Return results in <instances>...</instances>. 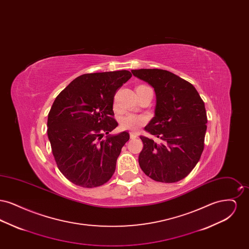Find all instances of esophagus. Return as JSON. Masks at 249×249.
Returning <instances> with one entry per match:
<instances>
[{
  "mask_svg": "<svg viewBox=\"0 0 249 249\" xmlns=\"http://www.w3.org/2000/svg\"><path fill=\"white\" fill-rule=\"evenodd\" d=\"M130 139H135L137 137V134L134 132H130Z\"/></svg>",
  "mask_w": 249,
  "mask_h": 249,
  "instance_id": "1",
  "label": "esophagus"
}]
</instances>
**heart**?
Segmentation results:
<instances>
[{"label":"heart","instance_id":"heart-1","mask_svg":"<svg viewBox=\"0 0 249 249\" xmlns=\"http://www.w3.org/2000/svg\"><path fill=\"white\" fill-rule=\"evenodd\" d=\"M146 122V119L142 116L129 114L120 119V128L122 130L137 131Z\"/></svg>","mask_w":249,"mask_h":249}]
</instances>
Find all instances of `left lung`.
Here are the masks:
<instances>
[{
    "label": "left lung",
    "mask_w": 249,
    "mask_h": 249,
    "mask_svg": "<svg viewBox=\"0 0 249 249\" xmlns=\"http://www.w3.org/2000/svg\"><path fill=\"white\" fill-rule=\"evenodd\" d=\"M154 89V118L144 130L161 140L140 136L142 172L155 181L175 183L186 178L200 160L207 117L204 103L193 85L161 69L131 70Z\"/></svg>",
    "instance_id": "1"
}]
</instances>
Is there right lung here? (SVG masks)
Wrapping results in <instances>:
<instances>
[{"label":"right lung","instance_id":"right-lung-1","mask_svg":"<svg viewBox=\"0 0 249 249\" xmlns=\"http://www.w3.org/2000/svg\"><path fill=\"white\" fill-rule=\"evenodd\" d=\"M130 77L127 70L85 73L55 99L48 114V140L59 171L71 183L95 188L114 175L130 139L128 131L109 134L119 125L113 118L114 96Z\"/></svg>","mask_w":249,"mask_h":249}]
</instances>
